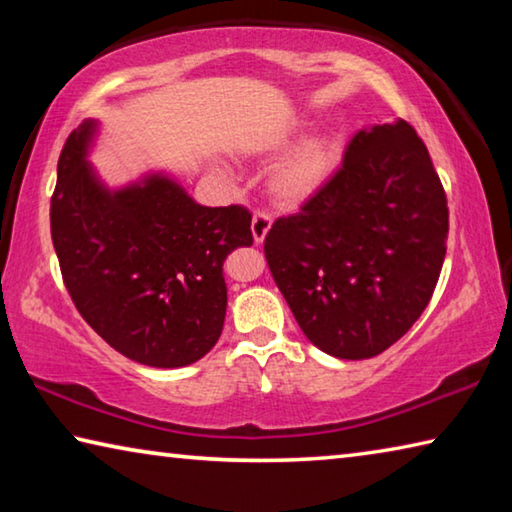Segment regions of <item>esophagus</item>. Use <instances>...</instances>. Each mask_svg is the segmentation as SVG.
Listing matches in <instances>:
<instances>
[{
  "mask_svg": "<svg viewBox=\"0 0 512 512\" xmlns=\"http://www.w3.org/2000/svg\"><path fill=\"white\" fill-rule=\"evenodd\" d=\"M271 223H273L271 216L264 214V212H257V214L253 216V223H250V230H253L255 244H262V241L266 239L268 230H271Z\"/></svg>",
  "mask_w": 512,
  "mask_h": 512,
  "instance_id": "esophagus-1",
  "label": "esophagus"
}]
</instances>
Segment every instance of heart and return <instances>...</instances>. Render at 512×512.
Listing matches in <instances>:
<instances>
[{"instance_id": "b5f03b06", "label": "heart", "mask_w": 512, "mask_h": 512, "mask_svg": "<svg viewBox=\"0 0 512 512\" xmlns=\"http://www.w3.org/2000/svg\"><path fill=\"white\" fill-rule=\"evenodd\" d=\"M300 128H291L284 133H273L259 140L253 146V153L259 158H273V155L289 149L296 140ZM341 164V140L336 133H316L305 137L277 160L266 178V189L271 201L277 207H300L311 201L323 189Z\"/></svg>"}]
</instances>
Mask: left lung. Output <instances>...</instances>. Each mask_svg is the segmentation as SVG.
Returning a JSON list of instances; mask_svg holds the SVG:
<instances>
[{
	"mask_svg": "<svg viewBox=\"0 0 512 512\" xmlns=\"http://www.w3.org/2000/svg\"><path fill=\"white\" fill-rule=\"evenodd\" d=\"M447 198L404 119L352 137L341 169L264 253L307 339L336 359H370L409 332L447 253Z\"/></svg>",
	"mask_w": 512,
	"mask_h": 512,
	"instance_id": "obj_1",
	"label": "left lung"
}]
</instances>
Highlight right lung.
Returning a JSON list of instances; mask_svg holds the SVG:
<instances>
[{
	"label": "right lung",
	"mask_w": 512,
	"mask_h": 512,
	"mask_svg": "<svg viewBox=\"0 0 512 512\" xmlns=\"http://www.w3.org/2000/svg\"><path fill=\"white\" fill-rule=\"evenodd\" d=\"M99 119L67 137L51 196V239L76 309L110 348L183 368L223 332V262L253 244L239 205L205 207L162 169L110 187L90 162Z\"/></svg>",
	"instance_id": "add662e5"
}]
</instances>
